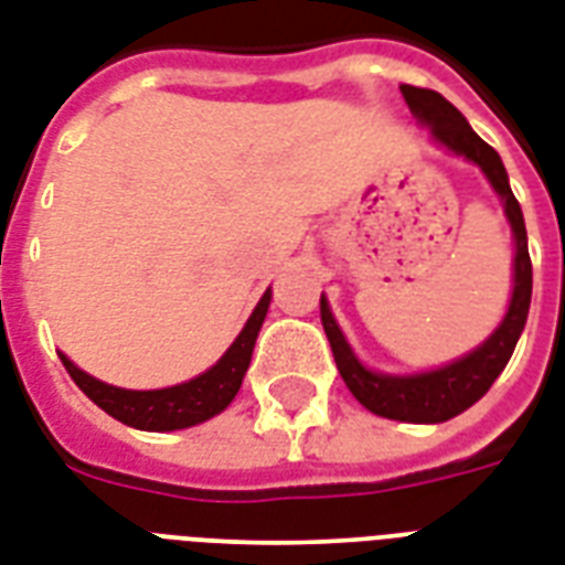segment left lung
<instances>
[{
    "instance_id": "1",
    "label": "left lung",
    "mask_w": 565,
    "mask_h": 565,
    "mask_svg": "<svg viewBox=\"0 0 565 565\" xmlns=\"http://www.w3.org/2000/svg\"><path fill=\"white\" fill-rule=\"evenodd\" d=\"M401 94H404L409 111L418 117V124L430 126L436 141L445 143L448 150L460 152L469 161L480 164V170L487 173L498 196L504 200V212L515 235V279L510 309H507L501 327L480 344L478 351H471L460 362H450L439 371L418 374V377H386V374H374V371L362 369L360 360L353 356V351L344 342L339 323L332 321L330 306H327L323 297L321 323L327 339H330L335 369H339L353 397L365 409H371L374 415H383V418H395V422L439 424L454 418V415L466 413L475 401L487 395L489 386L495 383L498 374L510 362L515 342H519V335L524 330V321H527V309H531L533 268L531 253H527V230H524L522 205L510 191L501 156L471 129L469 120L441 94H436L430 87L415 85H401Z\"/></svg>"
}]
</instances>
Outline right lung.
<instances>
[{"mask_svg":"<svg viewBox=\"0 0 565 565\" xmlns=\"http://www.w3.org/2000/svg\"><path fill=\"white\" fill-rule=\"evenodd\" d=\"M268 306L270 288L262 295L259 306L253 309L250 321L244 323L242 335L217 360V365H212L200 377L188 380L182 386L156 388V392H129V388L99 383L85 371H78L67 356H61V362H64L73 383L117 422L138 427V430H182V427H194V424L223 413L226 406L233 404V397L242 388L244 371L250 365L253 344H256L262 321L268 315Z\"/></svg>","mask_w":565,"mask_h":565,"instance_id":"add662e5","label":"right lung"}]
</instances>
